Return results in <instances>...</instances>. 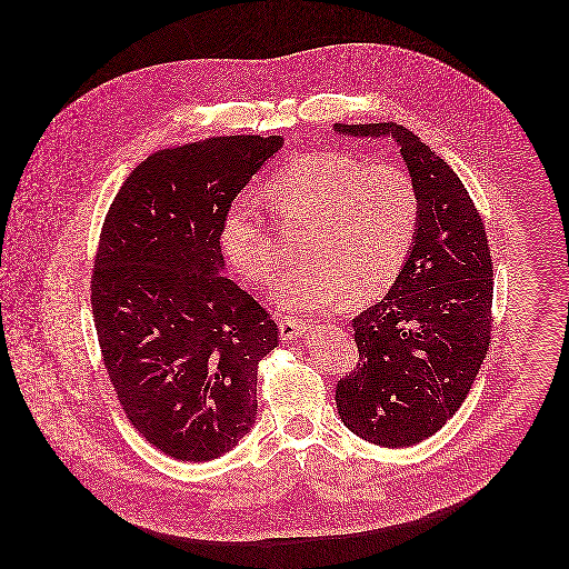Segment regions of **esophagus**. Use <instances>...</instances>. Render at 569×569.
I'll return each instance as SVG.
<instances>
[{
	"mask_svg": "<svg viewBox=\"0 0 569 569\" xmlns=\"http://www.w3.org/2000/svg\"><path fill=\"white\" fill-rule=\"evenodd\" d=\"M305 330H307V325L302 320H298V318H282L280 320V337L287 339V341L305 335Z\"/></svg>",
	"mask_w": 569,
	"mask_h": 569,
	"instance_id": "esophagus-1",
	"label": "esophagus"
}]
</instances>
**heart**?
<instances>
[{"label": "heart", "instance_id": "heart-1", "mask_svg": "<svg viewBox=\"0 0 569 569\" xmlns=\"http://www.w3.org/2000/svg\"><path fill=\"white\" fill-rule=\"evenodd\" d=\"M267 194L284 221L313 226L305 247L311 260L289 271L276 291L282 309H330L348 293L366 302L401 276L420 223L418 190L406 170L320 151L287 163ZM223 247L251 282L278 278L280 243L253 201L241 199L228 210Z\"/></svg>", "mask_w": 569, "mask_h": 569}]
</instances>
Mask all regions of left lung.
Instances as JSON below:
<instances>
[{
    "mask_svg": "<svg viewBox=\"0 0 569 569\" xmlns=\"http://www.w3.org/2000/svg\"><path fill=\"white\" fill-rule=\"evenodd\" d=\"M392 138L420 199L418 234L388 296L352 320L359 361L337 381L343 425L359 438L411 447L465 403L492 330V262L485 221L453 168L397 122L335 124Z\"/></svg>",
    "mask_w": 569,
    "mask_h": 569,
    "instance_id": "obj_1",
    "label": "left lung"
}]
</instances>
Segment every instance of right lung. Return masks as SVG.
Listing matches in <instances>:
<instances>
[{"instance_id": "add662e5", "label": "right lung", "mask_w": 569, "mask_h": 569, "mask_svg": "<svg viewBox=\"0 0 569 569\" xmlns=\"http://www.w3.org/2000/svg\"><path fill=\"white\" fill-rule=\"evenodd\" d=\"M280 136H219L140 163L104 217L91 311L129 422L166 456L232 451L258 413V363L278 326L223 276V221Z\"/></svg>"}]
</instances>
